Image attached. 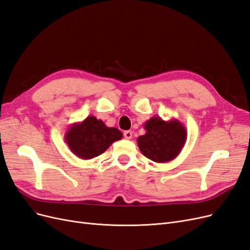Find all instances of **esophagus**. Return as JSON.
Masks as SVG:
<instances>
[{
  "label": "esophagus",
  "instance_id": "34e87169",
  "mask_svg": "<svg viewBox=\"0 0 250 250\" xmlns=\"http://www.w3.org/2000/svg\"><path fill=\"white\" fill-rule=\"evenodd\" d=\"M124 137H125L126 140H130L131 137H132V131H130V130L125 131V132H124Z\"/></svg>",
  "mask_w": 250,
  "mask_h": 250
}]
</instances>
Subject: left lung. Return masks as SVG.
<instances>
[{
    "label": "left lung",
    "instance_id": "left-lung-1",
    "mask_svg": "<svg viewBox=\"0 0 250 250\" xmlns=\"http://www.w3.org/2000/svg\"><path fill=\"white\" fill-rule=\"evenodd\" d=\"M144 128L146 133L137 137V146L146 157L157 163L174 160L187 140L186 128L177 119L165 121L153 117Z\"/></svg>",
    "mask_w": 250,
    "mask_h": 250
}]
</instances>
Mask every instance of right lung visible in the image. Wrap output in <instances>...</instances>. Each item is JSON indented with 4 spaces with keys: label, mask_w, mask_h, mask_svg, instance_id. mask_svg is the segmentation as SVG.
<instances>
[{
    "label": "right lung",
    "mask_w": 250,
    "mask_h": 250,
    "mask_svg": "<svg viewBox=\"0 0 250 250\" xmlns=\"http://www.w3.org/2000/svg\"><path fill=\"white\" fill-rule=\"evenodd\" d=\"M122 137V132L117 128L107 127L102 120L94 116L73 123L65 132V142L70 151L83 160L99 156L111 144Z\"/></svg>",
    "instance_id": "obj_1"
}]
</instances>
